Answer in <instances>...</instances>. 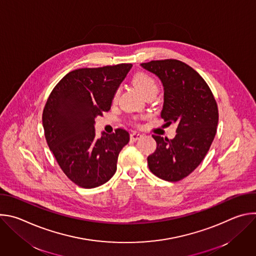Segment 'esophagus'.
<instances>
[{
	"instance_id": "obj_1",
	"label": "esophagus",
	"mask_w": 256,
	"mask_h": 256,
	"mask_svg": "<svg viewBox=\"0 0 256 256\" xmlns=\"http://www.w3.org/2000/svg\"><path fill=\"white\" fill-rule=\"evenodd\" d=\"M142 136V134H140V132H132V134H130V140H132V142H136V140H140Z\"/></svg>"
}]
</instances>
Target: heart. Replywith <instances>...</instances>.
Wrapping results in <instances>:
<instances>
[{
  "label": "heart",
  "mask_w": 256,
  "mask_h": 256,
  "mask_svg": "<svg viewBox=\"0 0 256 256\" xmlns=\"http://www.w3.org/2000/svg\"><path fill=\"white\" fill-rule=\"evenodd\" d=\"M134 85L136 86V88L140 91V93L144 96L146 94H148L150 92L156 91L158 90V86L156 81L154 80L153 77H151L150 75L146 74V72H138V74L134 75V79H132ZM118 93L116 92L114 95V100H116Z\"/></svg>",
  "instance_id": "1"
}]
</instances>
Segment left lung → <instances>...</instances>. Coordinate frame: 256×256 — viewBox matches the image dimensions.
<instances>
[{"mask_svg": "<svg viewBox=\"0 0 256 256\" xmlns=\"http://www.w3.org/2000/svg\"><path fill=\"white\" fill-rule=\"evenodd\" d=\"M140 66L155 74L164 87L161 118L177 126L172 140L153 134L156 151L148 157L153 174L179 181L204 160L214 140L218 112L214 95L196 70L177 60H152Z\"/></svg>", "mask_w": 256, "mask_h": 256, "instance_id": "left-lung-1", "label": "left lung"}]
</instances>
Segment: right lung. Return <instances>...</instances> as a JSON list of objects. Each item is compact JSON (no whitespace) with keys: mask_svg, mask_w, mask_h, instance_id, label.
Returning <instances> with one entry per match:
<instances>
[{"mask_svg":"<svg viewBox=\"0 0 256 256\" xmlns=\"http://www.w3.org/2000/svg\"><path fill=\"white\" fill-rule=\"evenodd\" d=\"M132 64L86 68L70 72L52 91L42 114V126L50 151L70 180L83 188L104 184L116 171L120 152L130 134L96 138L95 118L108 112L114 95Z\"/></svg>","mask_w":256,"mask_h":256,"instance_id":"obj_1","label":"right lung"}]
</instances>
